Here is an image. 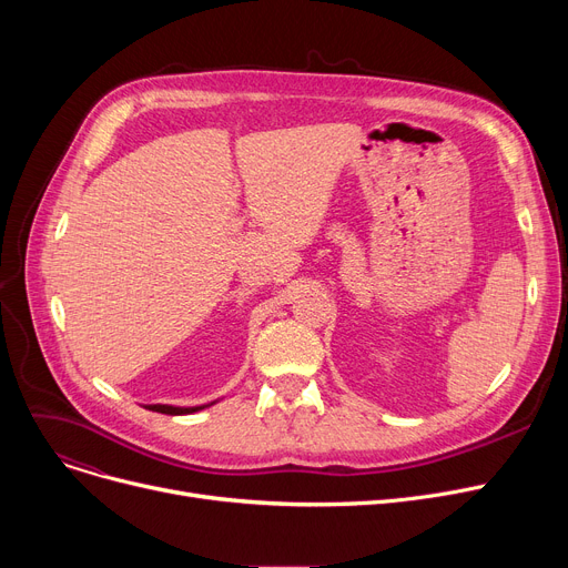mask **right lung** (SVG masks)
<instances>
[{
	"mask_svg": "<svg viewBox=\"0 0 568 568\" xmlns=\"http://www.w3.org/2000/svg\"><path fill=\"white\" fill-rule=\"evenodd\" d=\"M216 403V400H214ZM214 403H209V405H214ZM209 405H195V407H176V405H146V409H152V412H161V414H170V416H179V414H193V412H197V409H204V407H209Z\"/></svg>",
	"mask_w": 568,
	"mask_h": 568,
	"instance_id": "1",
	"label": "right lung"
}]
</instances>
